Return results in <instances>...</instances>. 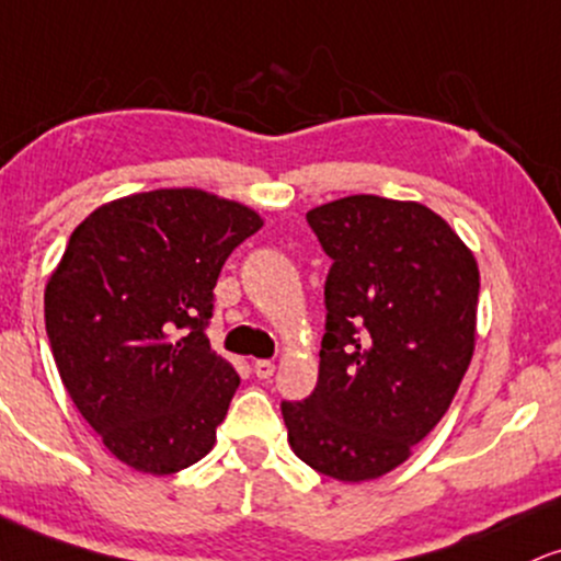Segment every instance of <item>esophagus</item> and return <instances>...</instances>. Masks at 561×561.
<instances>
[{"label":"esophagus","instance_id":"34e87169","mask_svg":"<svg viewBox=\"0 0 561 561\" xmlns=\"http://www.w3.org/2000/svg\"><path fill=\"white\" fill-rule=\"evenodd\" d=\"M253 370L259 379H272L274 376V363L272 360H255L253 363Z\"/></svg>","mask_w":561,"mask_h":561}]
</instances>
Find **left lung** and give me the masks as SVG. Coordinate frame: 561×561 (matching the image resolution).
Returning a JSON list of instances; mask_svg holds the SVG:
<instances>
[{"label":"left lung","instance_id":"left-lung-1","mask_svg":"<svg viewBox=\"0 0 561 561\" xmlns=\"http://www.w3.org/2000/svg\"><path fill=\"white\" fill-rule=\"evenodd\" d=\"M306 219L332 268L319 383L282 402L289 447L336 481H374L455 400L476 350L481 274L455 229L415 201L347 195Z\"/></svg>","mask_w":561,"mask_h":561}]
</instances>
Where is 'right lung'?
<instances>
[{"mask_svg":"<svg viewBox=\"0 0 561 561\" xmlns=\"http://www.w3.org/2000/svg\"><path fill=\"white\" fill-rule=\"evenodd\" d=\"M263 227L195 187L99 206L49 276L44 319L67 394L119 462L151 476L211 451L240 376L208 345L229 253Z\"/></svg>","mask_w":561,"mask_h":561,"instance_id":"obj_1","label":"right lung"}]
</instances>
